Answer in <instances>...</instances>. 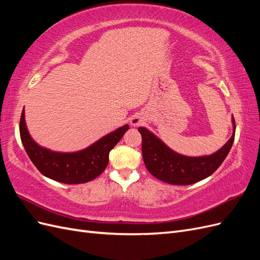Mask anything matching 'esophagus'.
Returning <instances> with one entry per match:
<instances>
[{
    "instance_id": "obj_1",
    "label": "esophagus",
    "mask_w": 260,
    "mask_h": 260,
    "mask_svg": "<svg viewBox=\"0 0 260 260\" xmlns=\"http://www.w3.org/2000/svg\"><path fill=\"white\" fill-rule=\"evenodd\" d=\"M143 121H144V119H143L142 116L136 115V116H133V117L131 118L130 123H131V125H133V127H138V125H140Z\"/></svg>"
}]
</instances>
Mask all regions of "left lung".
Masks as SVG:
<instances>
[{
    "instance_id": "8db88e82",
    "label": "left lung",
    "mask_w": 260,
    "mask_h": 260,
    "mask_svg": "<svg viewBox=\"0 0 260 260\" xmlns=\"http://www.w3.org/2000/svg\"><path fill=\"white\" fill-rule=\"evenodd\" d=\"M233 133L229 141L211 155L191 157L181 155L165 144L154 133L144 127L139 131L142 136V155L146 169L155 178L176 185H188L209 177L225 159L232 147L235 136V121L232 116Z\"/></svg>"
}]
</instances>
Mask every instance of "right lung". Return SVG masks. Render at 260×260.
<instances>
[{
  "instance_id": "add662e5",
  "label": "right lung",
  "mask_w": 260,
  "mask_h": 260,
  "mask_svg": "<svg viewBox=\"0 0 260 260\" xmlns=\"http://www.w3.org/2000/svg\"><path fill=\"white\" fill-rule=\"evenodd\" d=\"M128 129L129 124H124L81 151L61 153L36 143L27 129L25 108L22 109L19 123L22 145L37 169L43 176L66 184L85 183L99 177L107 166L109 152Z\"/></svg>"
}]
</instances>
